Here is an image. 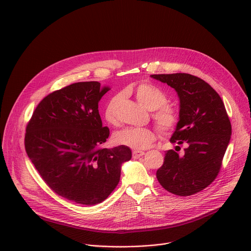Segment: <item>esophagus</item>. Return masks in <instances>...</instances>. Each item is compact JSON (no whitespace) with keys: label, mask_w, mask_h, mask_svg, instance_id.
<instances>
[{"label":"esophagus","mask_w":251,"mask_h":251,"mask_svg":"<svg viewBox=\"0 0 251 251\" xmlns=\"http://www.w3.org/2000/svg\"><path fill=\"white\" fill-rule=\"evenodd\" d=\"M145 154V152H143V151H137V150H135V151H133L132 152V157L134 158V159H138V158H140V157H142L143 155Z\"/></svg>","instance_id":"34e87169"}]
</instances>
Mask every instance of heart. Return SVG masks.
Returning a JSON list of instances; mask_svg holds the SVG:
<instances>
[{"mask_svg":"<svg viewBox=\"0 0 251 251\" xmlns=\"http://www.w3.org/2000/svg\"><path fill=\"white\" fill-rule=\"evenodd\" d=\"M137 100L148 110H155L153 118L163 133L172 132L180 121V114L173 106L168 105V95L157 85L150 82H141L132 90ZM117 96L113 97L104 111V117L109 124L116 125L117 118L114 113V106ZM156 130L150 127H128L115 134V141L120 145L134 150L148 148L156 139Z\"/></svg>","mask_w":251,"mask_h":251,"instance_id":"obj_1","label":"heart"}]
</instances>
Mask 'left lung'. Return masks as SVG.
<instances>
[{
    "label": "left lung",
    "mask_w": 251,
    "mask_h": 251,
    "mask_svg": "<svg viewBox=\"0 0 251 251\" xmlns=\"http://www.w3.org/2000/svg\"><path fill=\"white\" fill-rule=\"evenodd\" d=\"M151 77L177 93L180 121L170 141L187 145L183 156L174 150L166 152L157 178L172 194L192 196L210 185L221 170L231 135L228 115L218 92L200 77L189 74Z\"/></svg>",
    "instance_id": "left-lung-1"
}]
</instances>
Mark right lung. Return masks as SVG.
I'll list each match as a JSON object with an SVG mask.
<instances>
[{
    "instance_id": "add662e5",
    "label": "right lung",
    "mask_w": 251,
    "mask_h": 251,
    "mask_svg": "<svg viewBox=\"0 0 251 251\" xmlns=\"http://www.w3.org/2000/svg\"><path fill=\"white\" fill-rule=\"evenodd\" d=\"M110 90L97 81L76 82L45 97L26 126L25 148L47 185L80 204L103 201L120 181L129 147L101 148L109 137L98 111Z\"/></svg>"
}]
</instances>
